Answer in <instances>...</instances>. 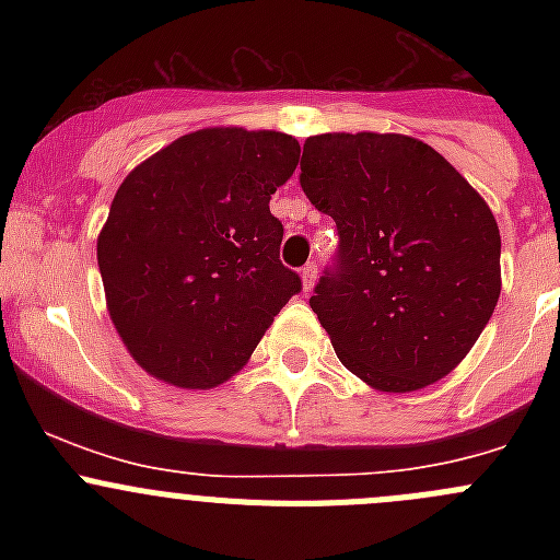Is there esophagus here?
Masks as SVG:
<instances>
[{
  "instance_id": "34e87169",
  "label": "esophagus",
  "mask_w": 560,
  "mask_h": 560,
  "mask_svg": "<svg viewBox=\"0 0 560 560\" xmlns=\"http://www.w3.org/2000/svg\"><path fill=\"white\" fill-rule=\"evenodd\" d=\"M301 279H303V290H312L314 287V281H316V262H308V265H303L301 268Z\"/></svg>"
}]
</instances>
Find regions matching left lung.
<instances>
[{
  "label": "left lung",
  "mask_w": 560,
  "mask_h": 560,
  "mask_svg": "<svg viewBox=\"0 0 560 560\" xmlns=\"http://www.w3.org/2000/svg\"><path fill=\"white\" fill-rule=\"evenodd\" d=\"M301 186L338 230L336 257L308 301L338 360L382 393L447 376L501 295V235L488 202L406 135L308 138Z\"/></svg>",
  "instance_id": "obj_1"
}]
</instances>
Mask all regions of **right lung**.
Wrapping results in <instances>:
<instances>
[{
	"mask_svg": "<svg viewBox=\"0 0 560 560\" xmlns=\"http://www.w3.org/2000/svg\"><path fill=\"white\" fill-rule=\"evenodd\" d=\"M298 160L292 135L200 129L118 186L97 262L118 336L156 380L222 385L303 290L279 259L284 224L270 213Z\"/></svg>",
	"mask_w": 560,
	"mask_h": 560,
	"instance_id": "right-lung-1",
	"label": "right lung"
}]
</instances>
